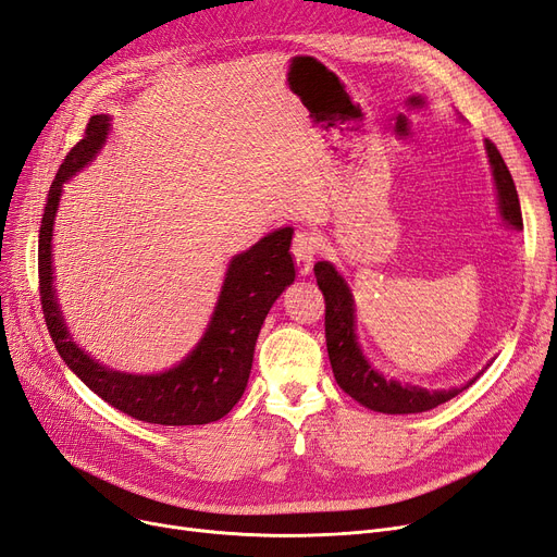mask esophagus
<instances>
[{"label":"esophagus","instance_id":"34e87169","mask_svg":"<svg viewBox=\"0 0 557 557\" xmlns=\"http://www.w3.org/2000/svg\"><path fill=\"white\" fill-rule=\"evenodd\" d=\"M292 252H294L296 263H298V273L307 275V273L312 271V263H314L317 252H319V238L312 232H307V230L296 232Z\"/></svg>","mask_w":557,"mask_h":557}]
</instances>
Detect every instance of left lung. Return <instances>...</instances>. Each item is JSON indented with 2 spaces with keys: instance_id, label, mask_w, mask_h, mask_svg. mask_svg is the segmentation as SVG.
Instances as JSON below:
<instances>
[{
  "instance_id": "left-lung-1",
  "label": "left lung",
  "mask_w": 557,
  "mask_h": 557,
  "mask_svg": "<svg viewBox=\"0 0 557 557\" xmlns=\"http://www.w3.org/2000/svg\"><path fill=\"white\" fill-rule=\"evenodd\" d=\"M486 158L491 164L493 183H496V199L498 213L507 230L523 232L521 203L517 195V185L507 170V164L500 151L493 147V141H484ZM314 275L319 289L325 298V344L327 358L333 364V374L339 387L346 395H351L358 404L376 410V413L387 416H408V413H424V410L436 408L451 397L463 393L466 387L475 383L484 369L493 362H486L482 372H478L468 383L449 389H426L420 385L399 383L395 379H385L379 369L369 362L362 354V346L356 333V300L351 286L346 284L342 273L331 261H317Z\"/></svg>"
}]
</instances>
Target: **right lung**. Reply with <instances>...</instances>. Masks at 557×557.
<instances>
[{"mask_svg": "<svg viewBox=\"0 0 557 557\" xmlns=\"http://www.w3.org/2000/svg\"><path fill=\"white\" fill-rule=\"evenodd\" d=\"M110 121L108 114L89 119L85 137L61 162L40 220L38 282L50 337L71 372L121 413L162 426L215 422L243 397L261 325L280 294L296 280V265L289 252L294 230L282 226L255 243L250 250L232 257L211 321L193 351L178 364L158 374H128L100 364L73 342L61 314L54 289L52 234L64 183L91 164L106 147Z\"/></svg>", "mask_w": 557, "mask_h": 557, "instance_id": "obj_1", "label": "right lung"}]
</instances>
